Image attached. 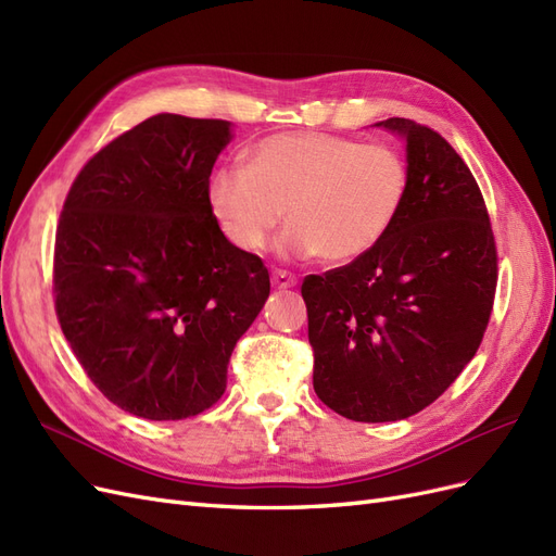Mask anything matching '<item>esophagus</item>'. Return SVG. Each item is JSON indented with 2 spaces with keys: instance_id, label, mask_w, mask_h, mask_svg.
Wrapping results in <instances>:
<instances>
[{
  "instance_id": "obj_1",
  "label": "esophagus",
  "mask_w": 556,
  "mask_h": 556,
  "mask_svg": "<svg viewBox=\"0 0 556 556\" xmlns=\"http://www.w3.org/2000/svg\"><path fill=\"white\" fill-rule=\"evenodd\" d=\"M298 283V277L287 273V269H273V287L275 289H291Z\"/></svg>"
}]
</instances>
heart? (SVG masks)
Instances as JSON below:
<instances>
[{
    "label": "heart",
    "mask_w": 556,
    "mask_h": 556,
    "mask_svg": "<svg viewBox=\"0 0 556 556\" xmlns=\"http://www.w3.org/2000/svg\"><path fill=\"white\" fill-rule=\"evenodd\" d=\"M407 190L399 149L328 132H279L253 147L251 165H220L207 202L220 235L244 253L267 247L287 210L281 256L346 263L384 240Z\"/></svg>",
    "instance_id": "obj_1"
}]
</instances>
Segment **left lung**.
<instances>
[{
	"instance_id": "left-lung-1",
	"label": "left lung",
	"mask_w": 556,
	"mask_h": 556,
	"mask_svg": "<svg viewBox=\"0 0 556 556\" xmlns=\"http://www.w3.org/2000/svg\"><path fill=\"white\" fill-rule=\"evenodd\" d=\"M407 139L409 190L366 256L307 275L314 391L354 421H399L450 389L494 309L498 253L482 190L428 125L387 118Z\"/></svg>"
}]
</instances>
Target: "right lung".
<instances>
[{
    "label": "right lung",
    "instance_id": "1",
    "mask_svg": "<svg viewBox=\"0 0 556 556\" xmlns=\"http://www.w3.org/2000/svg\"><path fill=\"white\" fill-rule=\"evenodd\" d=\"M228 141V121L151 116L94 153L62 204L58 321L90 382L130 415L210 409L269 295L263 261L235 249L210 212Z\"/></svg>",
    "mask_w": 556,
    "mask_h": 556
}]
</instances>
